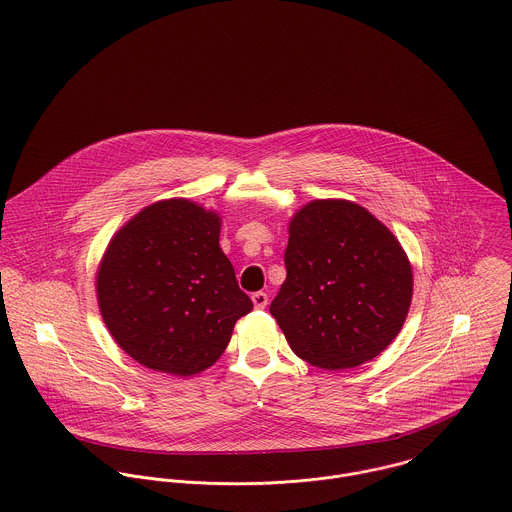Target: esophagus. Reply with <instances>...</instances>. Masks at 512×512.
Returning <instances> with one entry per match:
<instances>
[{"instance_id": "obj_1", "label": "esophagus", "mask_w": 512, "mask_h": 512, "mask_svg": "<svg viewBox=\"0 0 512 512\" xmlns=\"http://www.w3.org/2000/svg\"><path fill=\"white\" fill-rule=\"evenodd\" d=\"M251 300H253L255 308L263 310V308L269 304V294H267V292H255V294L251 296Z\"/></svg>"}]
</instances>
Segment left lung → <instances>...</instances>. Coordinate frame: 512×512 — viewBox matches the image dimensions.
Listing matches in <instances>:
<instances>
[{
  "instance_id": "left-lung-1",
  "label": "left lung",
  "mask_w": 512,
  "mask_h": 512,
  "mask_svg": "<svg viewBox=\"0 0 512 512\" xmlns=\"http://www.w3.org/2000/svg\"><path fill=\"white\" fill-rule=\"evenodd\" d=\"M286 281L271 314L290 349L338 371L395 340L412 300V267L397 237L349 200H314L288 226Z\"/></svg>"
}]
</instances>
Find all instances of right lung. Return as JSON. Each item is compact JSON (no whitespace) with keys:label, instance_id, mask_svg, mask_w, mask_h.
I'll return each mask as SVG.
<instances>
[{"label":"right lung","instance_id":"add662e5","mask_svg":"<svg viewBox=\"0 0 512 512\" xmlns=\"http://www.w3.org/2000/svg\"><path fill=\"white\" fill-rule=\"evenodd\" d=\"M216 212L172 198L143 208L110 241L98 269L102 318L137 363L196 375L226 351L253 308L220 247Z\"/></svg>","mask_w":512,"mask_h":512}]
</instances>
